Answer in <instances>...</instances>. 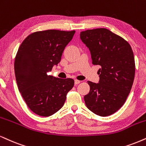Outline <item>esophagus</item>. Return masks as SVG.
<instances>
[{"label":"esophagus","instance_id":"34e87169","mask_svg":"<svg viewBox=\"0 0 146 146\" xmlns=\"http://www.w3.org/2000/svg\"><path fill=\"white\" fill-rule=\"evenodd\" d=\"M81 82L79 80H77V79H75V84L77 85V84H79V83H80Z\"/></svg>","mask_w":146,"mask_h":146}]
</instances>
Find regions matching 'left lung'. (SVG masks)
I'll use <instances>...</instances> for the list:
<instances>
[{
    "instance_id": "obj_1",
    "label": "left lung",
    "mask_w": 146,
    "mask_h": 146,
    "mask_svg": "<svg viewBox=\"0 0 146 146\" xmlns=\"http://www.w3.org/2000/svg\"><path fill=\"white\" fill-rule=\"evenodd\" d=\"M80 38L91 53L92 64L100 65V81H88L90 90L84 96L86 106L94 113L107 117L122 107L133 83L135 64L130 44L106 28L88 29Z\"/></svg>"
}]
</instances>
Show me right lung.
<instances>
[{
  "label": "right lung",
  "mask_w": 146,
  "mask_h": 146,
  "mask_svg": "<svg viewBox=\"0 0 146 146\" xmlns=\"http://www.w3.org/2000/svg\"><path fill=\"white\" fill-rule=\"evenodd\" d=\"M75 33L56 29L34 32L18 49L14 63L18 89L29 109L38 115L49 117L59 110L74 86L73 79H60L48 72L60 61Z\"/></svg>",
  "instance_id": "right-lung-1"
}]
</instances>
